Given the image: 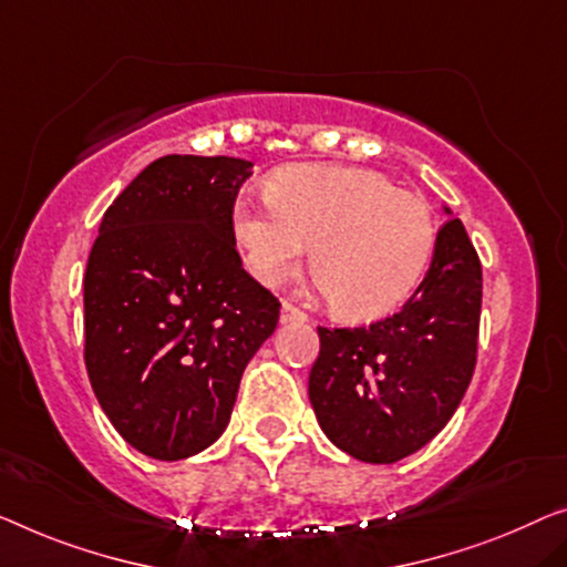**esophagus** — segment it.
<instances>
[{"instance_id": "1", "label": "esophagus", "mask_w": 567, "mask_h": 567, "mask_svg": "<svg viewBox=\"0 0 567 567\" xmlns=\"http://www.w3.org/2000/svg\"><path fill=\"white\" fill-rule=\"evenodd\" d=\"M306 318H308L306 312H302L298 306H292L290 300L282 302V310H280L282 323H302V320H306Z\"/></svg>"}]
</instances>
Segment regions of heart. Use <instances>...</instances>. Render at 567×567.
<instances>
[{
	"mask_svg": "<svg viewBox=\"0 0 567 567\" xmlns=\"http://www.w3.org/2000/svg\"><path fill=\"white\" fill-rule=\"evenodd\" d=\"M234 239L249 272L280 287L310 255L318 287L351 318H377L415 290L433 259L437 224L420 196L353 165L300 163L277 171L259 200L239 198Z\"/></svg>",
	"mask_w": 567,
	"mask_h": 567,
	"instance_id": "heart-1",
	"label": "heart"
}]
</instances>
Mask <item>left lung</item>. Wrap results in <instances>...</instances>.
Segmentation results:
<instances>
[{
    "mask_svg": "<svg viewBox=\"0 0 567 567\" xmlns=\"http://www.w3.org/2000/svg\"><path fill=\"white\" fill-rule=\"evenodd\" d=\"M481 285L476 249L451 218L425 280L400 310L371 326L318 328L308 394L341 451L394 463L441 433L476 369Z\"/></svg>",
    "mask_w": 567,
    "mask_h": 567,
    "instance_id": "obj_1",
    "label": "left lung"
}]
</instances>
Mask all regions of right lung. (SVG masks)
Returning <instances> with one entry per match:
<instances>
[{
	"label": "right lung",
	"instance_id": "1",
	"mask_svg": "<svg viewBox=\"0 0 567 567\" xmlns=\"http://www.w3.org/2000/svg\"><path fill=\"white\" fill-rule=\"evenodd\" d=\"M249 175L239 157L165 155L101 218L83 361L116 433L150 458H188L224 433L244 369L280 320L231 231Z\"/></svg>",
	"mask_w": 567,
	"mask_h": 567
}]
</instances>
